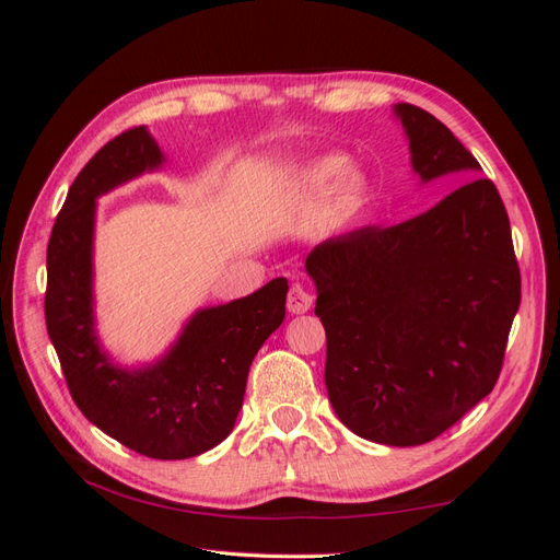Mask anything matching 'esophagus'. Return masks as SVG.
<instances>
[{
	"instance_id": "obj_1",
	"label": "esophagus",
	"mask_w": 560,
	"mask_h": 560,
	"mask_svg": "<svg viewBox=\"0 0 560 560\" xmlns=\"http://www.w3.org/2000/svg\"><path fill=\"white\" fill-rule=\"evenodd\" d=\"M313 306V294L308 292V287L303 282H294L290 287V296H287V311L292 315L308 313Z\"/></svg>"
}]
</instances>
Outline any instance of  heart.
Wrapping results in <instances>:
<instances>
[{"mask_svg":"<svg viewBox=\"0 0 560 560\" xmlns=\"http://www.w3.org/2000/svg\"><path fill=\"white\" fill-rule=\"evenodd\" d=\"M338 165H341V161H338V159H322V161L308 165L306 171H303V175H301L303 189L311 191V194H317V191L325 189L327 182L338 171ZM362 191H364V177L360 173H354V171L341 173V177H338L336 184L331 186L334 208L336 210L352 208L354 202L360 200Z\"/></svg>","mask_w":560,"mask_h":560,"instance_id":"obj_1","label":"heart"}]
</instances>
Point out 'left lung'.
Instances as JSON below:
<instances>
[{"label": "left lung", "mask_w": 560, "mask_h": 560, "mask_svg": "<svg viewBox=\"0 0 560 560\" xmlns=\"http://www.w3.org/2000/svg\"><path fill=\"white\" fill-rule=\"evenodd\" d=\"M422 182L479 161L430 112L395 107ZM327 331L325 383L343 425L369 442L420 446L495 387L521 303L510 217L471 179L397 226H362L306 259Z\"/></svg>", "instance_id": "obj_1"}]
</instances>
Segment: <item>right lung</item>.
I'll use <instances>...</instances> for the list:
<instances>
[{"mask_svg":"<svg viewBox=\"0 0 560 560\" xmlns=\"http://www.w3.org/2000/svg\"><path fill=\"white\" fill-rule=\"evenodd\" d=\"M163 154L144 126L116 135L83 165L67 191L46 249V329L70 395L95 428L156 460H184L231 434L249 364L284 319L287 280L226 306L198 311L175 348L140 371L118 369L93 331L91 245L95 198Z\"/></svg>","mask_w":560,"mask_h":560,"instance_id":"add662e5","label":"right lung"}]
</instances>
